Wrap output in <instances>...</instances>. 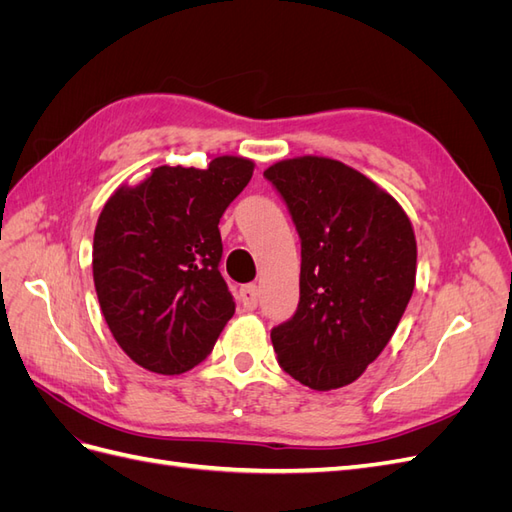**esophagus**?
Returning a JSON list of instances; mask_svg holds the SVG:
<instances>
[{"mask_svg": "<svg viewBox=\"0 0 512 512\" xmlns=\"http://www.w3.org/2000/svg\"><path fill=\"white\" fill-rule=\"evenodd\" d=\"M239 299H241V303H243L247 312H254L256 305H258V286H254V284L243 286L239 290Z\"/></svg>", "mask_w": 512, "mask_h": 512, "instance_id": "34e87169", "label": "esophagus"}]
</instances>
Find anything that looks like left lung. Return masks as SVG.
Listing matches in <instances>:
<instances>
[{
    "label": "left lung",
    "mask_w": 512,
    "mask_h": 512,
    "mask_svg": "<svg viewBox=\"0 0 512 512\" xmlns=\"http://www.w3.org/2000/svg\"><path fill=\"white\" fill-rule=\"evenodd\" d=\"M301 237V299L271 331L277 363L314 391L359 378L389 344L416 280L412 222L359 170L303 156L265 170Z\"/></svg>",
    "instance_id": "left-lung-1"
}]
</instances>
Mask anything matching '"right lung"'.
Segmentation results:
<instances>
[{
    "mask_svg": "<svg viewBox=\"0 0 512 512\" xmlns=\"http://www.w3.org/2000/svg\"><path fill=\"white\" fill-rule=\"evenodd\" d=\"M254 162L220 156L200 168L158 166L106 200L94 232V284L115 342L164 376L207 359L235 314L220 273V218Z\"/></svg>",
    "mask_w": 512,
    "mask_h": 512,
    "instance_id": "add662e5",
    "label": "right lung"
}]
</instances>
